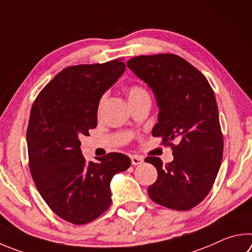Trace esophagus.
I'll return each mask as SVG.
<instances>
[{"label":"esophagus","mask_w":252,"mask_h":252,"mask_svg":"<svg viewBox=\"0 0 252 252\" xmlns=\"http://www.w3.org/2000/svg\"><path fill=\"white\" fill-rule=\"evenodd\" d=\"M144 159L142 157H139V155H132L131 157V163L132 165H140V164H143Z\"/></svg>","instance_id":"34e87169"}]
</instances>
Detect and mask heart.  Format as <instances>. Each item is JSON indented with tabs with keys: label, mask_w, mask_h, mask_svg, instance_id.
I'll return each mask as SVG.
<instances>
[{
	"label": "heart",
	"mask_w": 252,
	"mask_h": 252,
	"mask_svg": "<svg viewBox=\"0 0 252 252\" xmlns=\"http://www.w3.org/2000/svg\"><path fill=\"white\" fill-rule=\"evenodd\" d=\"M127 97H129V101L130 102H134V101H139L141 99L144 98H150L149 93L146 91L143 87H141L139 85H131L129 88H127ZM104 95L100 99L99 101V110L101 109L102 104L104 102Z\"/></svg>",
	"instance_id": "b5f03b06"
}]
</instances>
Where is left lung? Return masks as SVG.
<instances>
[{
	"mask_svg": "<svg viewBox=\"0 0 252 252\" xmlns=\"http://www.w3.org/2000/svg\"><path fill=\"white\" fill-rule=\"evenodd\" d=\"M126 66L157 99L153 136L171 144L174 159L164 165L149 157L158 180L148 189L154 203L175 210L195 207L208 195L220 167L223 139L216 98L208 80L185 59L173 54L138 56ZM179 143L174 146L171 140Z\"/></svg>",
	"mask_w": 252,
	"mask_h": 252,
	"instance_id": "left-lung-1",
	"label": "left lung"
}]
</instances>
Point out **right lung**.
I'll return each instance as SVG.
<instances>
[{"label": "right lung", "instance_id": "add662e5", "mask_svg": "<svg viewBox=\"0 0 252 252\" xmlns=\"http://www.w3.org/2000/svg\"><path fill=\"white\" fill-rule=\"evenodd\" d=\"M125 70L121 59L67 67L32 106L26 132L32 177L49 208L75 225L106 212L111 205L112 177L131 165L130 158L121 153L87 163L80 150L81 136L97 126L102 94Z\"/></svg>", "mask_w": 252, "mask_h": 252}]
</instances>
